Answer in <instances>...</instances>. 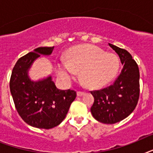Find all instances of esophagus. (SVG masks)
Here are the masks:
<instances>
[{
  "label": "esophagus",
  "mask_w": 153,
  "mask_h": 153,
  "mask_svg": "<svg viewBox=\"0 0 153 153\" xmlns=\"http://www.w3.org/2000/svg\"><path fill=\"white\" fill-rule=\"evenodd\" d=\"M84 94V92H82V91H78L77 92V96H79V97H81Z\"/></svg>",
  "instance_id": "esophagus-1"
}]
</instances>
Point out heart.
I'll use <instances>...</instances> for the list:
<instances>
[{"label":"heart","instance_id":"b5f03b06","mask_svg":"<svg viewBox=\"0 0 153 153\" xmlns=\"http://www.w3.org/2000/svg\"><path fill=\"white\" fill-rule=\"evenodd\" d=\"M67 60L56 65L59 76L64 83L69 84L80 72L85 85L91 89H99L115 79L120 69V59L114 54L106 53L94 45L80 44L70 48Z\"/></svg>","mask_w":153,"mask_h":153}]
</instances>
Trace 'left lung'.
<instances>
[{
	"instance_id": "left-lung-1",
	"label": "left lung",
	"mask_w": 153,
	"mask_h": 153,
	"mask_svg": "<svg viewBox=\"0 0 153 153\" xmlns=\"http://www.w3.org/2000/svg\"><path fill=\"white\" fill-rule=\"evenodd\" d=\"M109 45L118 55L123 68L113 85L91 91L94 98L91 112L99 122L115 124L126 118L137 106L140 95V73L137 62L128 51Z\"/></svg>"
}]
</instances>
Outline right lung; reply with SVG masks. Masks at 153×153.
I'll list each match as a JSON object with an SVG mask.
<instances>
[{"label":"right lung","instance_id":"obj_1","mask_svg":"<svg viewBox=\"0 0 153 153\" xmlns=\"http://www.w3.org/2000/svg\"><path fill=\"white\" fill-rule=\"evenodd\" d=\"M54 47H40L20 58L10 79V91L16 109L29 126L38 128H54L65 118L76 92L56 87L51 76L32 80L28 71L36 59L50 55Z\"/></svg>","mask_w":153,"mask_h":153}]
</instances>
